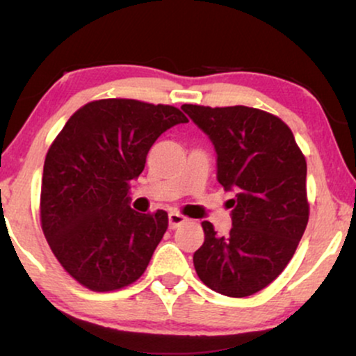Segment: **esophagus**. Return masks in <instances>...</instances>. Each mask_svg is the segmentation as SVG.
Listing matches in <instances>:
<instances>
[{
    "mask_svg": "<svg viewBox=\"0 0 356 356\" xmlns=\"http://www.w3.org/2000/svg\"><path fill=\"white\" fill-rule=\"evenodd\" d=\"M187 219L186 216H182L181 212H177V211H172L169 214V227L170 229H175V227H179V226H182L184 222H187Z\"/></svg>",
    "mask_w": 356,
    "mask_h": 356,
    "instance_id": "obj_1",
    "label": "esophagus"
}]
</instances>
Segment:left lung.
Wrapping results in <instances>:
<instances>
[{"label": "left lung", "mask_w": 356, "mask_h": 356, "mask_svg": "<svg viewBox=\"0 0 356 356\" xmlns=\"http://www.w3.org/2000/svg\"><path fill=\"white\" fill-rule=\"evenodd\" d=\"M182 110L214 144L219 184L236 192L229 234L202 222L195 273L220 295L251 296L283 273L306 229V159L291 129L264 110L191 104Z\"/></svg>", "instance_id": "left-lung-1"}]
</instances>
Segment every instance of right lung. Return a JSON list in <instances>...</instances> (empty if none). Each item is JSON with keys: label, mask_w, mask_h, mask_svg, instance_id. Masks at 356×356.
<instances>
[{"label": "right lung", "mask_w": 356, "mask_h": 356, "mask_svg": "<svg viewBox=\"0 0 356 356\" xmlns=\"http://www.w3.org/2000/svg\"><path fill=\"white\" fill-rule=\"evenodd\" d=\"M186 122L172 105L102 99L76 110L51 142L40 220L61 268L81 286L115 291L144 275L169 216L136 212L127 194L157 137Z\"/></svg>", "instance_id": "1"}]
</instances>
